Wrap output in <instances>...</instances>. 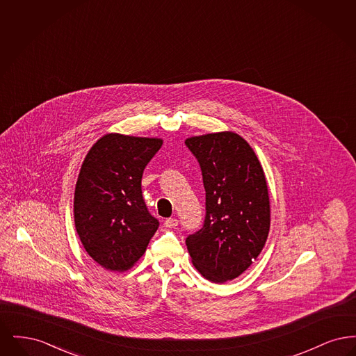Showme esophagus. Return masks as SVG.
Listing matches in <instances>:
<instances>
[{
	"label": "esophagus",
	"instance_id": "34e87169",
	"mask_svg": "<svg viewBox=\"0 0 356 356\" xmlns=\"http://www.w3.org/2000/svg\"><path fill=\"white\" fill-rule=\"evenodd\" d=\"M177 224H179V220L175 219V218H170V219H167V220L164 221V225H165L167 228H175Z\"/></svg>",
	"mask_w": 356,
	"mask_h": 356
}]
</instances>
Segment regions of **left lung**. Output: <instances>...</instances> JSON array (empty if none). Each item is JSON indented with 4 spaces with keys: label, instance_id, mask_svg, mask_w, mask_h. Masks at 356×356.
<instances>
[{
    "label": "left lung",
    "instance_id": "1",
    "mask_svg": "<svg viewBox=\"0 0 356 356\" xmlns=\"http://www.w3.org/2000/svg\"><path fill=\"white\" fill-rule=\"evenodd\" d=\"M186 147L200 164L205 188L203 228L186 237L192 264L212 283L236 279L266 245L271 208L263 167L235 132L192 136Z\"/></svg>",
    "mask_w": 356,
    "mask_h": 356
}]
</instances>
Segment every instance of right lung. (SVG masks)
Masks as SVG:
<instances>
[{"label":"right lung","instance_id":"obj_1","mask_svg":"<svg viewBox=\"0 0 356 356\" xmlns=\"http://www.w3.org/2000/svg\"><path fill=\"white\" fill-rule=\"evenodd\" d=\"M161 145L157 137L106 134L85 156L74 189V225L85 251L108 271L132 268L159 228L144 203L141 177Z\"/></svg>","mask_w":356,"mask_h":356}]
</instances>
